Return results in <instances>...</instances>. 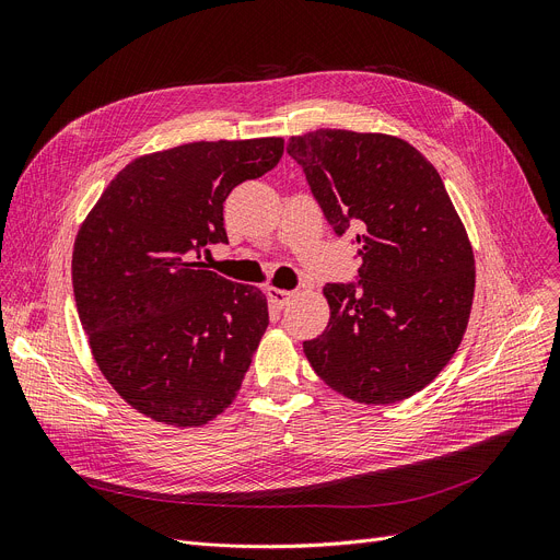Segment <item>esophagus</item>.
I'll return each mask as SVG.
<instances>
[{"label":"esophagus","instance_id":"1","mask_svg":"<svg viewBox=\"0 0 560 560\" xmlns=\"http://www.w3.org/2000/svg\"><path fill=\"white\" fill-rule=\"evenodd\" d=\"M292 295H295V292H292V290H283V288H268V300H270L277 308H283V306L292 300Z\"/></svg>","mask_w":560,"mask_h":560}]
</instances>
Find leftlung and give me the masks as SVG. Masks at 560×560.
Returning <instances> with one entry per match:
<instances>
[{
	"label": "left lung",
	"instance_id": "8db88e82",
	"mask_svg": "<svg viewBox=\"0 0 560 560\" xmlns=\"http://www.w3.org/2000/svg\"><path fill=\"white\" fill-rule=\"evenodd\" d=\"M342 235L357 229L361 290L327 283L329 325L304 354L359 404L413 397L452 361L475 300V252L438 170L388 133L317 129L288 140Z\"/></svg>",
	"mask_w": 560,
	"mask_h": 560
}]
</instances>
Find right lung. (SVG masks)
Here are the masks:
<instances>
[{
    "label": "right lung",
    "instance_id": "obj_1",
    "mask_svg": "<svg viewBox=\"0 0 560 560\" xmlns=\"http://www.w3.org/2000/svg\"><path fill=\"white\" fill-rule=\"evenodd\" d=\"M281 156L275 136L144 154L81 222L72 252L81 327L104 378L144 418L203 427L238 395L268 329V300L195 258L229 243V192Z\"/></svg>",
    "mask_w": 560,
    "mask_h": 560
}]
</instances>
